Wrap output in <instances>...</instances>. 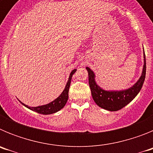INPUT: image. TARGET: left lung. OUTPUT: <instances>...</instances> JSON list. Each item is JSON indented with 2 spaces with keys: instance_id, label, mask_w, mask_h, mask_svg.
<instances>
[{
  "instance_id": "8db88e82",
  "label": "left lung",
  "mask_w": 153,
  "mask_h": 153,
  "mask_svg": "<svg viewBox=\"0 0 153 153\" xmlns=\"http://www.w3.org/2000/svg\"><path fill=\"white\" fill-rule=\"evenodd\" d=\"M143 58L144 64L140 77L129 88L122 90H106L101 88L96 82V75L94 72L90 67H86L88 72L89 85L91 90L92 97L97 106L109 111H117L129 104L137 96L142 89L146 77V63L145 53Z\"/></svg>"
}]
</instances>
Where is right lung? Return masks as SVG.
<instances>
[{
    "label": "right lung",
    "instance_id": "add662e5",
    "mask_svg": "<svg viewBox=\"0 0 153 153\" xmlns=\"http://www.w3.org/2000/svg\"><path fill=\"white\" fill-rule=\"evenodd\" d=\"M76 71V69H74L71 71L70 76H69L68 80H67V83L66 84L64 90H63V92L61 93L59 97L56 99H55L54 100L52 101V102H49V103L45 104V105H42V106H35V107H32V106H29L26 104L23 103L22 102L21 104H23L25 107L28 108L30 110H33V111L36 112V113H40V114L44 115H49L52 114V113H55L56 112L60 111V109H63L64 107V106L67 103V100H68V92H69V88H70V83H71V79H72L73 75L74 74V73Z\"/></svg>",
    "mask_w": 153,
    "mask_h": 153
}]
</instances>
